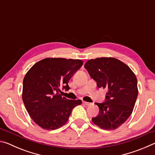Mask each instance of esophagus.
<instances>
[{
  "label": "esophagus",
  "mask_w": 155,
  "mask_h": 155,
  "mask_svg": "<svg viewBox=\"0 0 155 155\" xmlns=\"http://www.w3.org/2000/svg\"><path fill=\"white\" fill-rule=\"evenodd\" d=\"M83 103L84 104H85V105H90L91 104L90 103H88V102H85V101H83Z\"/></svg>",
  "instance_id": "1"
}]
</instances>
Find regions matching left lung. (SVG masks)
I'll return each mask as SVG.
<instances>
[{"instance_id": "left-lung-1", "label": "left lung", "mask_w": 155, "mask_h": 155, "mask_svg": "<svg viewBox=\"0 0 155 155\" xmlns=\"http://www.w3.org/2000/svg\"><path fill=\"white\" fill-rule=\"evenodd\" d=\"M84 67L98 87L108 89L105 101L95 104L99 113L92 122L102 129L114 130L127 121L138 95L137 80L130 68L113 57L90 59Z\"/></svg>"}]
</instances>
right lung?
<instances>
[{
  "label": "right lung",
  "mask_w": 155,
  "mask_h": 155,
  "mask_svg": "<svg viewBox=\"0 0 155 155\" xmlns=\"http://www.w3.org/2000/svg\"><path fill=\"white\" fill-rule=\"evenodd\" d=\"M80 59L46 58L37 62L23 80L22 101L35 123L46 130H55L68 122L81 100L62 97L61 88L70 90L68 83L82 66Z\"/></svg>",
  "instance_id": "right-lung-1"
}]
</instances>
